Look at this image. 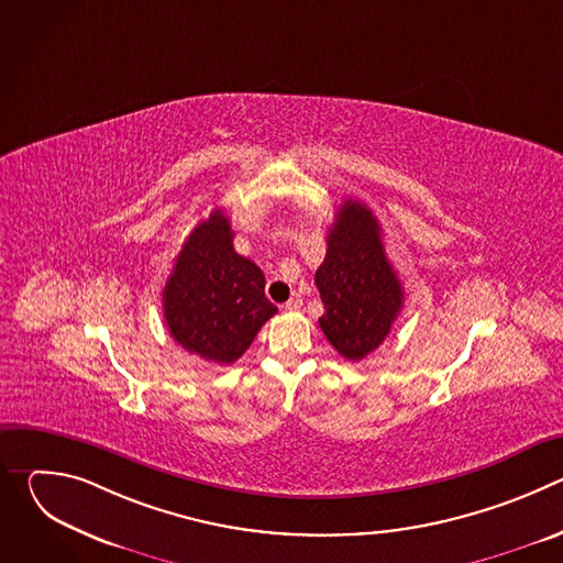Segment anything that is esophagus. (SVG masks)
I'll use <instances>...</instances> for the list:
<instances>
[{"label": "esophagus", "instance_id": "34e87169", "mask_svg": "<svg viewBox=\"0 0 563 563\" xmlns=\"http://www.w3.org/2000/svg\"><path fill=\"white\" fill-rule=\"evenodd\" d=\"M300 305H302V298L298 296V294H294L287 302H285V309H289V311H296V309H300Z\"/></svg>", "mask_w": 563, "mask_h": 563}]
</instances>
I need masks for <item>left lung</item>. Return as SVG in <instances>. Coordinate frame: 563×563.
Returning a JSON list of instances; mask_svg holds the SVG:
<instances>
[{
	"mask_svg": "<svg viewBox=\"0 0 563 563\" xmlns=\"http://www.w3.org/2000/svg\"><path fill=\"white\" fill-rule=\"evenodd\" d=\"M313 280L325 305L320 330L347 361L374 352L404 309V287L387 261L378 220L352 198L336 213Z\"/></svg>",
	"mask_w": 563,
	"mask_h": 563,
	"instance_id": "obj_1",
	"label": "left lung"
}]
</instances>
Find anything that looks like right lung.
Listing matches in <instances>:
<instances>
[{"mask_svg":"<svg viewBox=\"0 0 563 563\" xmlns=\"http://www.w3.org/2000/svg\"><path fill=\"white\" fill-rule=\"evenodd\" d=\"M167 328L178 345L218 365L247 352L278 311L256 263L235 254L229 218L216 209L189 233L163 291Z\"/></svg>","mask_w":563,"mask_h":563,"instance_id":"1","label":"right lung"}]
</instances>
